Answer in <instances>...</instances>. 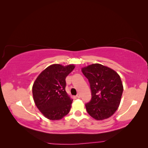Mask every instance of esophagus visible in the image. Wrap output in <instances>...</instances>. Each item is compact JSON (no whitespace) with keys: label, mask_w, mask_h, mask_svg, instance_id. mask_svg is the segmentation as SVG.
I'll list each match as a JSON object with an SVG mask.
<instances>
[{"label":"esophagus","mask_w":148,"mask_h":148,"mask_svg":"<svg viewBox=\"0 0 148 148\" xmlns=\"http://www.w3.org/2000/svg\"><path fill=\"white\" fill-rule=\"evenodd\" d=\"M77 96L78 98H80V97H81V96H80V95H79V93H78L77 95V96Z\"/></svg>","instance_id":"esophagus-1"}]
</instances>
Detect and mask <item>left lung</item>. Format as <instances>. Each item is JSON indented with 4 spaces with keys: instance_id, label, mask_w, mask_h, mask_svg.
I'll list each match as a JSON object with an SVG mask.
<instances>
[{
    "instance_id": "1",
    "label": "left lung",
    "mask_w": 148,
    "mask_h": 148,
    "mask_svg": "<svg viewBox=\"0 0 148 148\" xmlns=\"http://www.w3.org/2000/svg\"><path fill=\"white\" fill-rule=\"evenodd\" d=\"M90 84L91 99L85 104L87 112L97 120L109 118L117 110L123 90L119 74L99 64L82 69Z\"/></svg>"
}]
</instances>
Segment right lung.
I'll use <instances>...</instances> for the list:
<instances>
[{"mask_svg": "<svg viewBox=\"0 0 148 148\" xmlns=\"http://www.w3.org/2000/svg\"><path fill=\"white\" fill-rule=\"evenodd\" d=\"M73 65L53 64L42 71L33 84V96L38 109L46 118L60 120L69 113L73 100L65 91V78Z\"/></svg>", "mask_w": 148, "mask_h": 148, "instance_id": "add662e5", "label": "right lung"}]
</instances>
